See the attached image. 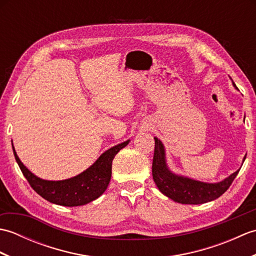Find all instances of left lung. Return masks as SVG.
<instances>
[{
  "instance_id": "8db88e82",
  "label": "left lung",
  "mask_w": 256,
  "mask_h": 256,
  "mask_svg": "<svg viewBox=\"0 0 256 256\" xmlns=\"http://www.w3.org/2000/svg\"><path fill=\"white\" fill-rule=\"evenodd\" d=\"M234 86L236 88V84ZM238 172L240 170L233 172L231 176L218 184H206L174 175L166 166L164 146L158 138H155L153 166H152L153 179L162 194L176 202L199 204L219 198L229 189Z\"/></svg>"
}]
</instances>
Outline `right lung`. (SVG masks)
<instances>
[{
	"mask_svg": "<svg viewBox=\"0 0 256 256\" xmlns=\"http://www.w3.org/2000/svg\"><path fill=\"white\" fill-rule=\"evenodd\" d=\"M128 144V140L108 150L86 172L74 178L60 182L42 180V179L36 177L20 160L18 156L16 155L14 146L13 152L22 172L27 182H30V187L38 194L52 204L64 206H76L91 202L106 192L111 179L112 160L114 156Z\"/></svg>",
	"mask_w": 256,
	"mask_h": 256,
	"instance_id": "right-lung-1",
	"label": "right lung"
}]
</instances>
